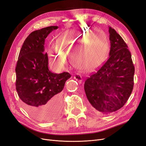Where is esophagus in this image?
<instances>
[{"instance_id":"34e87169","label":"esophagus","mask_w":146,"mask_h":146,"mask_svg":"<svg viewBox=\"0 0 146 146\" xmlns=\"http://www.w3.org/2000/svg\"><path fill=\"white\" fill-rule=\"evenodd\" d=\"M74 78L76 79V80L78 83H82V76H80V74H75L74 76Z\"/></svg>"}]
</instances>
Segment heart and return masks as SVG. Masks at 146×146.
I'll return each instance as SVG.
<instances>
[{
    "instance_id": "1",
    "label": "heart",
    "mask_w": 146,
    "mask_h": 146,
    "mask_svg": "<svg viewBox=\"0 0 146 146\" xmlns=\"http://www.w3.org/2000/svg\"><path fill=\"white\" fill-rule=\"evenodd\" d=\"M88 37L93 38L86 42L85 39ZM57 43V46L52 45L48 49L52 63L61 67L66 62V56L69 55L72 65L84 72H90L98 68L107 57L109 49L106 33L89 27L68 31L59 38Z\"/></svg>"
}]
</instances>
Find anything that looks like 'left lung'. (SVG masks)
Returning <instances> with one entry per match:
<instances>
[{
	"mask_svg": "<svg viewBox=\"0 0 146 146\" xmlns=\"http://www.w3.org/2000/svg\"><path fill=\"white\" fill-rule=\"evenodd\" d=\"M109 33V58L86 78L84 85L88 100L104 114L121 108L129 99L134 85L135 67L128 46L111 27Z\"/></svg>",
	"mask_w": 146,
	"mask_h": 146,
	"instance_id": "8db88e82",
	"label": "left lung"
}]
</instances>
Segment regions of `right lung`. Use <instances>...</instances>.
Wrapping results in <instances>:
<instances>
[{
	"label": "right lung",
	"mask_w": 146,
	"mask_h": 146,
	"mask_svg": "<svg viewBox=\"0 0 146 146\" xmlns=\"http://www.w3.org/2000/svg\"><path fill=\"white\" fill-rule=\"evenodd\" d=\"M58 26H50L31 33L21 47L16 67V88L29 114L38 121H47L58 111L60 92L71 76L55 74L48 68L44 52L45 39Z\"/></svg>",
	"instance_id": "obj_1"
}]
</instances>
